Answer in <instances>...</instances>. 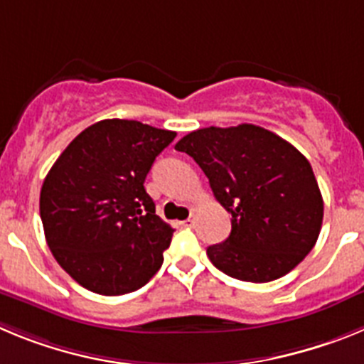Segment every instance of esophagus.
Wrapping results in <instances>:
<instances>
[{
    "mask_svg": "<svg viewBox=\"0 0 364 364\" xmlns=\"http://www.w3.org/2000/svg\"><path fill=\"white\" fill-rule=\"evenodd\" d=\"M193 224H195V217H193V215H191V217L186 218L184 222H182V226H186V228H191Z\"/></svg>",
    "mask_w": 364,
    "mask_h": 364,
    "instance_id": "esophagus-1",
    "label": "esophagus"
}]
</instances>
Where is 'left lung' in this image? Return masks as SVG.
I'll return each instance as SVG.
<instances>
[{"label":"left lung","mask_w":364,"mask_h":364,"mask_svg":"<svg viewBox=\"0 0 364 364\" xmlns=\"http://www.w3.org/2000/svg\"><path fill=\"white\" fill-rule=\"evenodd\" d=\"M175 149L193 156L231 213L230 237L208 247L220 272L269 282L311 252L323 226V197L306 156L284 138L253 124L204 127Z\"/></svg>","instance_id":"obj_1"}]
</instances>
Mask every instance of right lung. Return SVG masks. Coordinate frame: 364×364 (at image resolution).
Listing matches in <instances>:
<instances>
[{
    "instance_id": "right-lung-1",
    "label": "right lung",
    "mask_w": 364,
    "mask_h": 364,
    "mask_svg": "<svg viewBox=\"0 0 364 364\" xmlns=\"http://www.w3.org/2000/svg\"><path fill=\"white\" fill-rule=\"evenodd\" d=\"M175 136L136 120H102L50 167L40 193L45 239L80 286L131 294L160 269L175 230L154 213L144 182Z\"/></svg>"
}]
</instances>
